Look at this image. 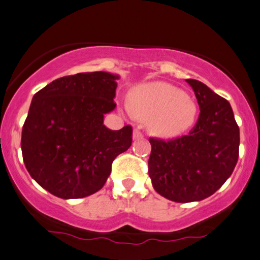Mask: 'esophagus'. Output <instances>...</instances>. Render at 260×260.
I'll return each instance as SVG.
<instances>
[{
	"label": "esophagus",
	"instance_id": "esophagus-1",
	"mask_svg": "<svg viewBox=\"0 0 260 260\" xmlns=\"http://www.w3.org/2000/svg\"><path fill=\"white\" fill-rule=\"evenodd\" d=\"M144 136H143V133L140 132L139 129H134V132H133V138L134 139H141V138H143Z\"/></svg>",
	"mask_w": 260,
	"mask_h": 260
}]
</instances>
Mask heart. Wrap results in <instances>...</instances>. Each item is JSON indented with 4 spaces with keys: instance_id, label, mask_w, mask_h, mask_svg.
<instances>
[{
    "instance_id": "b5f03b06",
    "label": "heart",
    "mask_w": 260,
    "mask_h": 260,
    "mask_svg": "<svg viewBox=\"0 0 260 260\" xmlns=\"http://www.w3.org/2000/svg\"><path fill=\"white\" fill-rule=\"evenodd\" d=\"M128 109L137 119L150 121L151 132L175 137L194 122L197 106L186 92L167 83H151L131 92Z\"/></svg>"
}]
</instances>
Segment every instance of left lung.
<instances>
[{
	"mask_svg": "<svg viewBox=\"0 0 260 260\" xmlns=\"http://www.w3.org/2000/svg\"><path fill=\"white\" fill-rule=\"evenodd\" d=\"M187 83L200 109L194 127L174 139H149L153 188L176 203L212 196L232 175L239 158L240 131L229 102L202 81L187 79Z\"/></svg>",
	"mask_w": 260,
	"mask_h": 260,
	"instance_id": "obj_1",
	"label": "left lung"
}]
</instances>
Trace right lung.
Instances as JSON below:
<instances>
[{
	"label": "right lung",
	"instance_id": "add662e5",
	"mask_svg": "<svg viewBox=\"0 0 260 260\" xmlns=\"http://www.w3.org/2000/svg\"><path fill=\"white\" fill-rule=\"evenodd\" d=\"M116 79L107 72L58 78L32 98L21 133L22 159L32 179L51 194L79 199L100 190L113 160L132 145V126L111 131Z\"/></svg>",
	"mask_w": 260,
	"mask_h": 260
}]
</instances>
